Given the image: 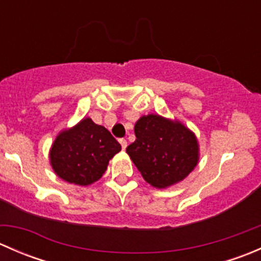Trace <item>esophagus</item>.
I'll return each mask as SVG.
<instances>
[{
	"mask_svg": "<svg viewBox=\"0 0 261 261\" xmlns=\"http://www.w3.org/2000/svg\"><path fill=\"white\" fill-rule=\"evenodd\" d=\"M118 141H120L121 147H122V149L125 150V149H126V146H127V141H126L125 139H120V140H118Z\"/></svg>",
	"mask_w": 261,
	"mask_h": 261,
	"instance_id": "34e87169",
	"label": "esophagus"
}]
</instances>
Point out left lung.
I'll return each mask as SVG.
<instances>
[{
	"mask_svg": "<svg viewBox=\"0 0 261 261\" xmlns=\"http://www.w3.org/2000/svg\"><path fill=\"white\" fill-rule=\"evenodd\" d=\"M135 136L126 152L152 187L167 188L183 180L198 163L196 136L178 121L143 116L135 125Z\"/></svg>",
	"mask_w": 261,
	"mask_h": 261,
	"instance_id": "1",
	"label": "left lung"
}]
</instances>
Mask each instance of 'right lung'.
<instances>
[{
    "mask_svg": "<svg viewBox=\"0 0 261 261\" xmlns=\"http://www.w3.org/2000/svg\"><path fill=\"white\" fill-rule=\"evenodd\" d=\"M120 150L121 145L106 127L84 118L58 135L50 150V163L62 179L88 186L103 175L110 159Z\"/></svg>",
    "mask_w": 261,
    "mask_h": 261,
    "instance_id": "obj_1",
    "label": "right lung"
}]
</instances>
